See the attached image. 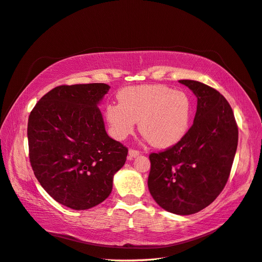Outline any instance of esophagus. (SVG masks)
I'll return each instance as SVG.
<instances>
[{"mask_svg":"<svg viewBox=\"0 0 262 262\" xmlns=\"http://www.w3.org/2000/svg\"><path fill=\"white\" fill-rule=\"evenodd\" d=\"M139 151L138 150H136V149H129V151H128V157H129V159H132V158H135V157H137L138 155H139Z\"/></svg>","mask_w":262,"mask_h":262,"instance_id":"34e87169","label":"esophagus"}]
</instances>
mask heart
Returning a JSON list of instances; mask_svg holds the SVG:
<instances>
[{"label": "heart", "mask_w": 262, "mask_h": 262, "mask_svg": "<svg viewBox=\"0 0 262 262\" xmlns=\"http://www.w3.org/2000/svg\"><path fill=\"white\" fill-rule=\"evenodd\" d=\"M119 104H110L105 117L111 135L123 140L135 129L157 148L179 143L189 129L191 100L186 93L165 85L126 87L118 93Z\"/></svg>", "instance_id": "1"}]
</instances>
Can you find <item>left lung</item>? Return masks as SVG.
<instances>
[{
	"label": "left lung",
	"mask_w": 262,
	"mask_h": 262,
	"mask_svg": "<svg viewBox=\"0 0 262 262\" xmlns=\"http://www.w3.org/2000/svg\"><path fill=\"white\" fill-rule=\"evenodd\" d=\"M197 97L193 124L179 143L149 155L148 189L165 210L192 214L209 206L223 191L238 145L231 106L212 87L182 79Z\"/></svg>",
	"instance_id": "obj_1"
}]
</instances>
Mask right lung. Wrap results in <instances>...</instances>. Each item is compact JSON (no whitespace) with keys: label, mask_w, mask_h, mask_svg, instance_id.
Listing matches in <instances>:
<instances>
[{"label":"right lung","mask_w":262,"mask_h":262,"mask_svg":"<svg viewBox=\"0 0 262 262\" xmlns=\"http://www.w3.org/2000/svg\"><path fill=\"white\" fill-rule=\"evenodd\" d=\"M108 90L103 83L57 86L30 114L32 169L46 192L72 209L103 203L126 162L128 149L107 135L97 107Z\"/></svg>","instance_id":"1"}]
</instances>
